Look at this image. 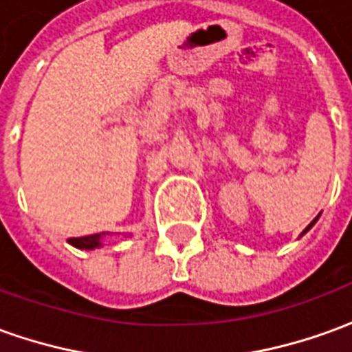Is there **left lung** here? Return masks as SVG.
<instances>
[{
	"mask_svg": "<svg viewBox=\"0 0 352 352\" xmlns=\"http://www.w3.org/2000/svg\"><path fill=\"white\" fill-rule=\"evenodd\" d=\"M315 222H317V219H315V221H313V222H311V224H309V226H307V228H305V232H307V230H309V228H311V226H313V224H315ZM305 232H303V234H305Z\"/></svg>",
	"mask_w": 352,
	"mask_h": 352,
	"instance_id": "left-lung-1",
	"label": "left lung"
}]
</instances>
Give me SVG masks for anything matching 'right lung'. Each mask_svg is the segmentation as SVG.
<instances>
[{"instance_id": "1", "label": "right lung", "mask_w": 352, "mask_h": 352, "mask_svg": "<svg viewBox=\"0 0 352 352\" xmlns=\"http://www.w3.org/2000/svg\"><path fill=\"white\" fill-rule=\"evenodd\" d=\"M100 234H92V236H80V237H69L67 241L75 247H79V249H96V247H100Z\"/></svg>"}]
</instances>
